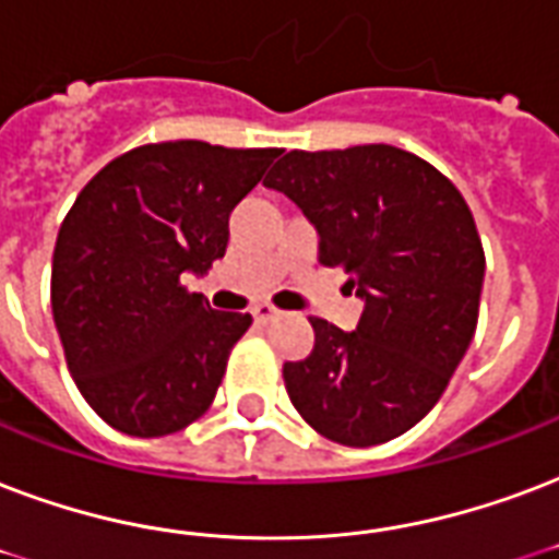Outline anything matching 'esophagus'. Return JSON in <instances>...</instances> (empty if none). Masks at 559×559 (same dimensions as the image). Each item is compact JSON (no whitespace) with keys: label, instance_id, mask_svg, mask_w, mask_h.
I'll return each mask as SVG.
<instances>
[{"label":"esophagus","instance_id":"1","mask_svg":"<svg viewBox=\"0 0 559 559\" xmlns=\"http://www.w3.org/2000/svg\"><path fill=\"white\" fill-rule=\"evenodd\" d=\"M251 317H254L258 325H270L272 319L278 317V310L272 308V305H254V308H251Z\"/></svg>","mask_w":559,"mask_h":559}]
</instances>
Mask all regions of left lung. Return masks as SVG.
<instances>
[{"label": "left lung", "mask_w": 559, "mask_h": 559, "mask_svg": "<svg viewBox=\"0 0 559 559\" xmlns=\"http://www.w3.org/2000/svg\"><path fill=\"white\" fill-rule=\"evenodd\" d=\"M263 185L308 216L322 263L364 301L355 331L310 319L313 352L284 364L289 402L343 445L402 437L440 402L478 325L487 263L463 195L383 143L287 152Z\"/></svg>", "instance_id": "obj_1"}]
</instances>
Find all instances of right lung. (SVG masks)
<instances>
[{"label": "right lung", "instance_id": "add662e5", "mask_svg": "<svg viewBox=\"0 0 559 559\" xmlns=\"http://www.w3.org/2000/svg\"><path fill=\"white\" fill-rule=\"evenodd\" d=\"M278 155L152 143L79 193L55 242L52 317L70 374L110 428L166 437L211 407L251 317L213 310L181 275L223 258L231 211Z\"/></svg>", "mask_w": 559, "mask_h": 559}]
</instances>
